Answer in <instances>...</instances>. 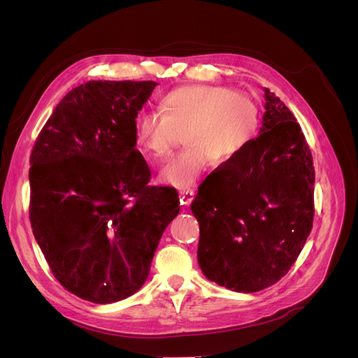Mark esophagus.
I'll return each instance as SVG.
<instances>
[{
	"label": "esophagus",
	"mask_w": 358,
	"mask_h": 358,
	"mask_svg": "<svg viewBox=\"0 0 358 358\" xmlns=\"http://www.w3.org/2000/svg\"><path fill=\"white\" fill-rule=\"evenodd\" d=\"M179 200L183 206H189L194 200V191L192 189H183L179 192Z\"/></svg>",
	"instance_id": "34e87169"
}]
</instances>
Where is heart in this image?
I'll use <instances>...</instances> for the list:
<instances>
[{
	"label": "heart",
	"mask_w": 358,
	"mask_h": 358,
	"mask_svg": "<svg viewBox=\"0 0 358 358\" xmlns=\"http://www.w3.org/2000/svg\"><path fill=\"white\" fill-rule=\"evenodd\" d=\"M159 112L140 113L134 140L142 155L158 162L183 138L187 149L158 171V182L178 189L196 185L213 158L229 162L252 142L258 107L242 92L220 85H188L162 95Z\"/></svg>",
	"instance_id": "1"
}]
</instances>
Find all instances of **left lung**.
<instances>
[{"mask_svg": "<svg viewBox=\"0 0 358 358\" xmlns=\"http://www.w3.org/2000/svg\"><path fill=\"white\" fill-rule=\"evenodd\" d=\"M263 127L220 176L199 189L197 259L204 276L237 292L264 289L294 264L313 221L312 154L294 115L264 90Z\"/></svg>", "mask_w": 358, "mask_h": 358, "instance_id": "8db88e82", "label": "left lung"}]
</instances>
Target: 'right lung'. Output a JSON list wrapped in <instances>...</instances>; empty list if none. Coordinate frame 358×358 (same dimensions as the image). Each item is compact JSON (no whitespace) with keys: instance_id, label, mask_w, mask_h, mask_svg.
Instances as JSON below:
<instances>
[{"instance_id":"right-lung-1","label":"right lung","mask_w":358,"mask_h":358,"mask_svg":"<svg viewBox=\"0 0 358 358\" xmlns=\"http://www.w3.org/2000/svg\"><path fill=\"white\" fill-rule=\"evenodd\" d=\"M158 83L90 80L55 107L31 152L29 220L52 273L74 296L107 305L149 276L176 189L149 187L134 122Z\"/></svg>"}]
</instances>
